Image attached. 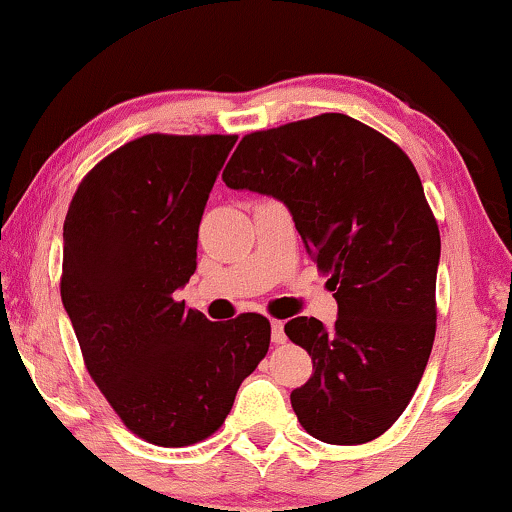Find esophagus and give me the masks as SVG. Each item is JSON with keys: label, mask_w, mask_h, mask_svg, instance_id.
<instances>
[{"label": "esophagus", "mask_w": 512, "mask_h": 512, "mask_svg": "<svg viewBox=\"0 0 512 512\" xmlns=\"http://www.w3.org/2000/svg\"><path fill=\"white\" fill-rule=\"evenodd\" d=\"M270 337H273L275 344H285L287 334H285V325H282V320H273V323H270Z\"/></svg>", "instance_id": "1"}]
</instances>
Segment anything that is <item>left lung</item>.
I'll use <instances>...</instances> for the list:
<instances>
[{
    "instance_id": "left-lung-1",
    "label": "left lung",
    "mask_w": 512,
    "mask_h": 512,
    "mask_svg": "<svg viewBox=\"0 0 512 512\" xmlns=\"http://www.w3.org/2000/svg\"><path fill=\"white\" fill-rule=\"evenodd\" d=\"M223 180L282 201L330 273L334 325H285L313 358L311 380L292 391L296 418L325 444L377 439L418 389L437 325L441 242L418 170L377 130L323 113L242 137Z\"/></svg>"
}]
</instances>
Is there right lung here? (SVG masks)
I'll list each match as a JSON object with an SVG mask.
<instances>
[{
	"label": "right lung",
	"instance_id": "1",
	"mask_svg": "<svg viewBox=\"0 0 512 512\" xmlns=\"http://www.w3.org/2000/svg\"><path fill=\"white\" fill-rule=\"evenodd\" d=\"M235 135H144L97 163L63 223L61 301L92 380L125 427L189 446L223 425L270 323H211L175 299L197 270L204 208Z\"/></svg>",
	"mask_w": 512,
	"mask_h": 512
}]
</instances>
